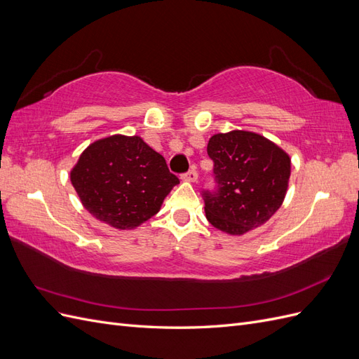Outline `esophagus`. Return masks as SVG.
Wrapping results in <instances>:
<instances>
[{
  "label": "esophagus",
  "instance_id": "esophagus-1",
  "mask_svg": "<svg viewBox=\"0 0 359 359\" xmlns=\"http://www.w3.org/2000/svg\"><path fill=\"white\" fill-rule=\"evenodd\" d=\"M181 178H182V181H186V182H194V181L198 180V172L194 170V169H191L187 173H184Z\"/></svg>",
  "mask_w": 359,
  "mask_h": 359
}]
</instances>
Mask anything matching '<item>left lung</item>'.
Returning <instances> with one entry per match:
<instances>
[{
  "mask_svg": "<svg viewBox=\"0 0 359 359\" xmlns=\"http://www.w3.org/2000/svg\"><path fill=\"white\" fill-rule=\"evenodd\" d=\"M219 191L203 193L208 222L241 236L265 224L281 206L290 178V157L265 136L232 130L208 140Z\"/></svg>",
  "mask_w": 359,
  "mask_h": 359,
  "instance_id": "1",
  "label": "left lung"
}]
</instances>
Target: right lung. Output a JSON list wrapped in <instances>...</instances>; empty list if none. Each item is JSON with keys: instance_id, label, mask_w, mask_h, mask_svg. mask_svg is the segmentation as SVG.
I'll return each instance as SVG.
<instances>
[{"instance_id": "1", "label": "right lung", "mask_w": 359, "mask_h": 359, "mask_svg": "<svg viewBox=\"0 0 359 359\" xmlns=\"http://www.w3.org/2000/svg\"><path fill=\"white\" fill-rule=\"evenodd\" d=\"M70 181L93 217L119 231L156 215L180 180L140 136L114 135L83 149Z\"/></svg>"}]
</instances>
